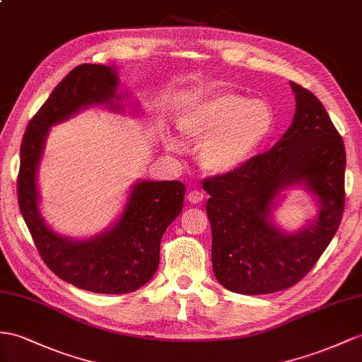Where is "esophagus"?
Here are the masks:
<instances>
[{
  "instance_id": "1",
  "label": "esophagus",
  "mask_w": 362,
  "mask_h": 362,
  "mask_svg": "<svg viewBox=\"0 0 362 362\" xmlns=\"http://www.w3.org/2000/svg\"><path fill=\"white\" fill-rule=\"evenodd\" d=\"M187 199L189 203H200V202H203V199H205V194L199 189H192L188 192Z\"/></svg>"
}]
</instances>
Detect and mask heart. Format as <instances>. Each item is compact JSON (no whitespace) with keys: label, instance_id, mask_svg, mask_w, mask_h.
<instances>
[{"label":"heart","instance_id":"1","mask_svg":"<svg viewBox=\"0 0 362 362\" xmlns=\"http://www.w3.org/2000/svg\"><path fill=\"white\" fill-rule=\"evenodd\" d=\"M177 127L188 142L199 144V160L212 174H228L242 168L263 146L274 127L269 102L220 91L185 107ZM173 150L179 141L166 137Z\"/></svg>","mask_w":362,"mask_h":362}]
</instances>
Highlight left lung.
Listing matches in <instances>:
<instances>
[{"label":"left lung","instance_id":"obj_1","mask_svg":"<svg viewBox=\"0 0 362 362\" xmlns=\"http://www.w3.org/2000/svg\"><path fill=\"white\" fill-rule=\"evenodd\" d=\"M291 87L296 108L280 141L242 168L203 180L212 269L235 293H274L298 283L326 251L344 212L342 137L312 91L292 81ZM300 184L319 199L320 211L289 235L273 225L272 211L281 190Z\"/></svg>","mask_w":362,"mask_h":362}]
</instances>
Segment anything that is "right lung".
Returning a JSON list of instances; mask_svg holds the SVG:
<instances>
[{
    "mask_svg": "<svg viewBox=\"0 0 362 362\" xmlns=\"http://www.w3.org/2000/svg\"><path fill=\"white\" fill-rule=\"evenodd\" d=\"M116 69L81 64L52 91L29 125L21 144L18 173V203L36 249L61 280L96 293L134 292L151 280L159 266L160 240L183 208L185 185L179 180H139L133 185L124 212L104 233L87 240H73L54 233L38 206V165L50 127L64 122L81 110L117 104Z\"/></svg>",
    "mask_w": 362,
    "mask_h": 362,
    "instance_id": "add662e5",
    "label": "right lung"
}]
</instances>
